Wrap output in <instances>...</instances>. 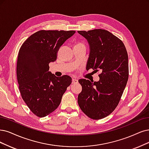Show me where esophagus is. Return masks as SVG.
Listing matches in <instances>:
<instances>
[{
	"mask_svg": "<svg viewBox=\"0 0 149 149\" xmlns=\"http://www.w3.org/2000/svg\"><path fill=\"white\" fill-rule=\"evenodd\" d=\"M78 83V80L76 79H72V84H77Z\"/></svg>",
	"mask_w": 149,
	"mask_h": 149,
	"instance_id": "34e87169",
	"label": "esophagus"
}]
</instances>
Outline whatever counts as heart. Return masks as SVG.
Wrapping results in <instances>:
<instances>
[{
	"label": "heart",
	"mask_w": 149,
	"mask_h": 149,
	"mask_svg": "<svg viewBox=\"0 0 149 149\" xmlns=\"http://www.w3.org/2000/svg\"><path fill=\"white\" fill-rule=\"evenodd\" d=\"M84 47V45L82 43H75L74 45V47Z\"/></svg>",
	"instance_id": "heart-1"
}]
</instances>
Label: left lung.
I'll return each instance as SVG.
<instances>
[{
    "mask_svg": "<svg viewBox=\"0 0 149 149\" xmlns=\"http://www.w3.org/2000/svg\"><path fill=\"white\" fill-rule=\"evenodd\" d=\"M78 33L90 47L86 69L100 70L98 81L80 79V108L88 117L99 120L111 114L118 106L128 79V56L123 42L101 29Z\"/></svg>",
    "mask_w": 149,
    "mask_h": 149,
    "instance_id": "8db88e82",
    "label": "left lung"
}]
</instances>
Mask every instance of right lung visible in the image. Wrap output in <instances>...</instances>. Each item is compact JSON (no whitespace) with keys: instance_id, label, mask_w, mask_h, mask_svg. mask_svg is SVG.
<instances>
[{"instance_id":"add662e5","label":"right lung","mask_w":149,"mask_h":149,"mask_svg":"<svg viewBox=\"0 0 149 149\" xmlns=\"http://www.w3.org/2000/svg\"><path fill=\"white\" fill-rule=\"evenodd\" d=\"M75 33L39 31L27 38L19 49L16 65L19 89L26 105L37 117L54 111L72 83L70 77H58L48 70L60 47Z\"/></svg>"}]
</instances>
